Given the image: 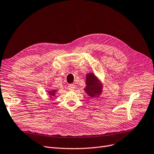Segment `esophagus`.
Instances as JSON below:
<instances>
[{
	"label": "esophagus",
	"instance_id": "34e87169",
	"mask_svg": "<svg viewBox=\"0 0 154 154\" xmlns=\"http://www.w3.org/2000/svg\"><path fill=\"white\" fill-rule=\"evenodd\" d=\"M68 88H69V90L73 91V90H74V89L75 88V85L74 84H70L68 85Z\"/></svg>",
	"mask_w": 154,
	"mask_h": 154
}]
</instances>
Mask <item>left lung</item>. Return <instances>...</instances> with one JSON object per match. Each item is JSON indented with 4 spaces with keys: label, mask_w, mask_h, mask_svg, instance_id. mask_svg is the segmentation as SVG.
<instances>
[{
    "label": "left lung",
    "mask_w": 154,
    "mask_h": 154,
    "mask_svg": "<svg viewBox=\"0 0 154 154\" xmlns=\"http://www.w3.org/2000/svg\"><path fill=\"white\" fill-rule=\"evenodd\" d=\"M85 84L86 87L84 91L90 97H93L97 95L99 96L101 93L102 84L92 73H89L86 75Z\"/></svg>",
    "instance_id": "left-lung-1"
}]
</instances>
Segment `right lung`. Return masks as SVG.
<instances>
[{
  "instance_id": "1",
  "label": "right lung",
  "mask_w": 154,
  "mask_h": 154,
  "mask_svg": "<svg viewBox=\"0 0 154 154\" xmlns=\"http://www.w3.org/2000/svg\"><path fill=\"white\" fill-rule=\"evenodd\" d=\"M49 94L51 96V97H52L51 96H54L55 94V91H49Z\"/></svg>"
}]
</instances>
